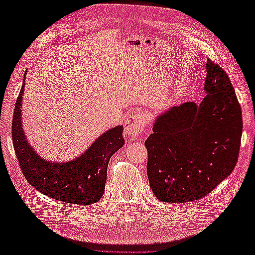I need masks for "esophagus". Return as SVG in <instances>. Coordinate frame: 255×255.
Returning a JSON list of instances; mask_svg holds the SVG:
<instances>
[{"mask_svg": "<svg viewBox=\"0 0 255 255\" xmlns=\"http://www.w3.org/2000/svg\"><path fill=\"white\" fill-rule=\"evenodd\" d=\"M148 122V115L144 112L132 113L125 122V132L128 136H137L144 130L145 124Z\"/></svg>", "mask_w": 255, "mask_h": 255, "instance_id": "obj_1", "label": "esophagus"}]
</instances>
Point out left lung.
Returning a JSON list of instances; mask_svg holds the SVG:
<instances>
[{"instance_id": "1", "label": "left lung", "mask_w": 255, "mask_h": 255, "mask_svg": "<svg viewBox=\"0 0 255 255\" xmlns=\"http://www.w3.org/2000/svg\"><path fill=\"white\" fill-rule=\"evenodd\" d=\"M205 97L155 118L144 141L147 174L161 202L203 198L234 171L242 136V113L229 75L207 59Z\"/></svg>"}]
</instances>
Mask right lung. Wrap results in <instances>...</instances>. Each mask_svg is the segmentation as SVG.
<instances>
[{"mask_svg":"<svg viewBox=\"0 0 255 255\" xmlns=\"http://www.w3.org/2000/svg\"><path fill=\"white\" fill-rule=\"evenodd\" d=\"M26 75V73H25ZM24 83L16 100L12 137L21 172L38 192L53 199L77 205H91L105 191L111 156L125 144L123 126L114 127L97 138L91 147L71 161L55 163L38 155L26 139L21 123Z\"/></svg>","mask_w":255,"mask_h":255,"instance_id":"1","label":"right lung"}]
</instances>
